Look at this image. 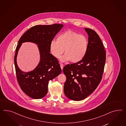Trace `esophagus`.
Returning a JSON list of instances; mask_svg holds the SVG:
<instances>
[{"label":"esophagus","instance_id":"34e87169","mask_svg":"<svg viewBox=\"0 0 126 126\" xmlns=\"http://www.w3.org/2000/svg\"><path fill=\"white\" fill-rule=\"evenodd\" d=\"M60 65H61V69L62 70V69H63V67H64V64H63L61 63V64H60Z\"/></svg>","mask_w":126,"mask_h":126}]
</instances>
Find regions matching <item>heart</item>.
Returning <instances> with one entry per match:
<instances>
[{"mask_svg":"<svg viewBox=\"0 0 126 126\" xmlns=\"http://www.w3.org/2000/svg\"><path fill=\"white\" fill-rule=\"evenodd\" d=\"M88 47V40L83 35L68 31L60 35L57 41L52 40L49 49L55 58H60L65 50V55L61 61H69L73 63L81 61L84 57Z\"/></svg>","mask_w":126,"mask_h":126,"instance_id":"heart-1","label":"heart"}]
</instances>
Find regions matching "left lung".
<instances>
[{"label":"left lung","mask_w":126,"mask_h":126,"mask_svg":"<svg viewBox=\"0 0 126 126\" xmlns=\"http://www.w3.org/2000/svg\"><path fill=\"white\" fill-rule=\"evenodd\" d=\"M89 35L88 47L84 57L76 63L65 65L63 71L66 79L64 91L70 99H85L98 86L102 78L106 63V53L98 34L85 28Z\"/></svg>","instance_id":"left-lung-1"}]
</instances>
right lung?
Returning <instances> with one entry per match:
<instances>
[{
  "mask_svg": "<svg viewBox=\"0 0 126 126\" xmlns=\"http://www.w3.org/2000/svg\"><path fill=\"white\" fill-rule=\"evenodd\" d=\"M63 27V24H59L35 26L28 29L18 41L14 57L17 81L23 92L32 99H41L46 95L48 81L61 73L57 59L50 53L49 45ZM27 41L38 45L41 61L33 71L25 73L18 67L16 57L21 44Z\"/></svg>",
  "mask_w": 126,
  "mask_h": 126,
  "instance_id": "right-lung-1",
  "label": "right lung"
}]
</instances>
